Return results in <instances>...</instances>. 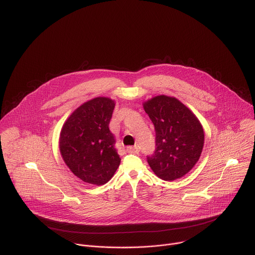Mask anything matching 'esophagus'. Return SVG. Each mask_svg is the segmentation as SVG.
Listing matches in <instances>:
<instances>
[{
    "instance_id": "34e87169",
    "label": "esophagus",
    "mask_w": 255,
    "mask_h": 255,
    "mask_svg": "<svg viewBox=\"0 0 255 255\" xmlns=\"http://www.w3.org/2000/svg\"><path fill=\"white\" fill-rule=\"evenodd\" d=\"M126 151H127L128 153L137 154V153H139V148H138L137 146H128V147L126 148Z\"/></svg>"
}]
</instances>
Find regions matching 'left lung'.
Instances as JSON below:
<instances>
[{
  "label": "left lung",
  "instance_id": "obj_1",
  "mask_svg": "<svg viewBox=\"0 0 255 255\" xmlns=\"http://www.w3.org/2000/svg\"><path fill=\"white\" fill-rule=\"evenodd\" d=\"M155 129V151L147 156L153 172L163 180L186 175L200 159L205 141L203 126L190 109L174 97L159 95L143 103Z\"/></svg>",
  "mask_w": 255,
  "mask_h": 255
}]
</instances>
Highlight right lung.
<instances>
[{"instance_id":"obj_1","label":"right lung","mask_w":255,"mask_h":255,"mask_svg":"<svg viewBox=\"0 0 255 255\" xmlns=\"http://www.w3.org/2000/svg\"><path fill=\"white\" fill-rule=\"evenodd\" d=\"M115 101L97 97L71 113L59 135L63 161L77 177L90 185L102 186L120 165L116 139L109 129Z\"/></svg>"}]
</instances>
